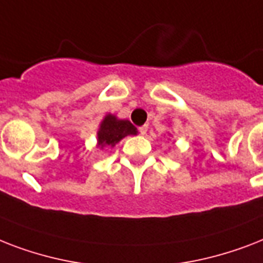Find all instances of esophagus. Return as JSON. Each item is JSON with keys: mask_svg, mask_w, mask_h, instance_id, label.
<instances>
[{"mask_svg": "<svg viewBox=\"0 0 263 263\" xmlns=\"http://www.w3.org/2000/svg\"><path fill=\"white\" fill-rule=\"evenodd\" d=\"M147 125H142V127H139V132H140V135H146L147 134Z\"/></svg>", "mask_w": 263, "mask_h": 263, "instance_id": "1", "label": "esophagus"}]
</instances>
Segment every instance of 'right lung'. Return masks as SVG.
Listing matches in <instances>:
<instances>
[{
	"label": "right lung",
	"instance_id": "add662e5",
	"mask_svg": "<svg viewBox=\"0 0 263 263\" xmlns=\"http://www.w3.org/2000/svg\"><path fill=\"white\" fill-rule=\"evenodd\" d=\"M128 135H138V129L128 120H121L117 116L107 113L99 124L97 132V147H115L120 140Z\"/></svg>",
	"mask_w": 263,
	"mask_h": 263
}]
</instances>
